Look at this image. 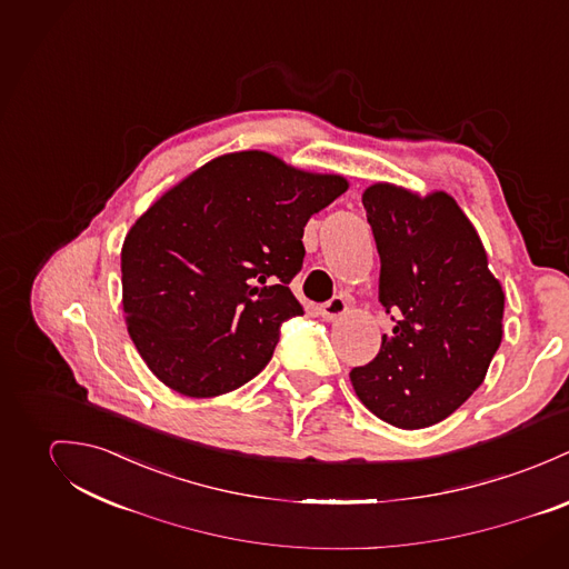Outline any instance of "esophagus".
Segmentation results:
<instances>
[{
  "label": "esophagus",
  "mask_w": 569,
  "mask_h": 569,
  "mask_svg": "<svg viewBox=\"0 0 569 569\" xmlns=\"http://www.w3.org/2000/svg\"><path fill=\"white\" fill-rule=\"evenodd\" d=\"M320 315L325 320H338L340 316L347 315V301L342 297H333L320 308Z\"/></svg>",
  "instance_id": "34e87169"
}]
</instances>
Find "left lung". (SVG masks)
Segmentation results:
<instances>
[{"instance_id": "left-lung-1", "label": "left lung", "mask_w": 569, "mask_h": 569, "mask_svg": "<svg viewBox=\"0 0 569 569\" xmlns=\"http://www.w3.org/2000/svg\"><path fill=\"white\" fill-rule=\"evenodd\" d=\"M362 202L381 261L379 301L401 320L349 378L381 421L430 428L487 378L505 333V290L476 227L447 191L421 196L381 181Z\"/></svg>"}]
</instances>
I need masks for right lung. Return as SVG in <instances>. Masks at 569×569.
Wrapping results in <instances>:
<instances>
[{"label":"right lung","instance_id":"obj_1","mask_svg":"<svg viewBox=\"0 0 569 569\" xmlns=\"http://www.w3.org/2000/svg\"><path fill=\"white\" fill-rule=\"evenodd\" d=\"M349 190L342 174L263 150L211 159L161 193L122 244V308L141 360L186 397H218L272 358L303 316L288 283L308 220Z\"/></svg>","mask_w":569,"mask_h":569}]
</instances>
